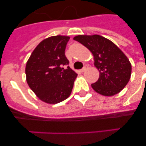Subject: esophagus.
Instances as JSON below:
<instances>
[{"mask_svg": "<svg viewBox=\"0 0 146 146\" xmlns=\"http://www.w3.org/2000/svg\"><path fill=\"white\" fill-rule=\"evenodd\" d=\"M88 65H85L84 67H83V68H82V69L80 70L81 72H84L85 71H86V69H88Z\"/></svg>", "mask_w": 146, "mask_h": 146, "instance_id": "1", "label": "esophagus"}]
</instances>
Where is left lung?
I'll use <instances>...</instances> for the list:
<instances>
[{
  "label": "left lung",
  "mask_w": 146,
  "mask_h": 146,
  "mask_svg": "<svg viewBox=\"0 0 146 146\" xmlns=\"http://www.w3.org/2000/svg\"><path fill=\"white\" fill-rule=\"evenodd\" d=\"M74 40L87 47L99 71V80L91 84L94 91L103 96L119 93L129 81L131 65L122 51L110 40L99 35H78Z\"/></svg>",
  "instance_id": "obj_1"
}]
</instances>
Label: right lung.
Returning a JSON list of instances; mask_svg holds the SVG:
<instances>
[{
	"mask_svg": "<svg viewBox=\"0 0 146 146\" xmlns=\"http://www.w3.org/2000/svg\"><path fill=\"white\" fill-rule=\"evenodd\" d=\"M69 40V36L59 35L44 39L27 62L25 74L28 86L46 103L57 104L72 93L77 74L68 66L69 61L65 55Z\"/></svg>",
	"mask_w": 146,
	"mask_h": 146,
	"instance_id": "1",
	"label": "right lung"
}]
</instances>
